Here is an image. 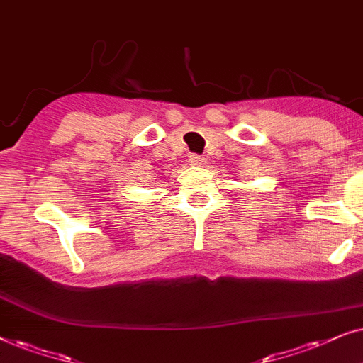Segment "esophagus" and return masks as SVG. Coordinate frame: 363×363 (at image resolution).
Here are the masks:
<instances>
[{"label": "esophagus", "instance_id": "obj_1", "mask_svg": "<svg viewBox=\"0 0 363 363\" xmlns=\"http://www.w3.org/2000/svg\"><path fill=\"white\" fill-rule=\"evenodd\" d=\"M189 161H191V164H194V166H199V164L204 162V157H201L199 154H192Z\"/></svg>", "mask_w": 363, "mask_h": 363}]
</instances>
